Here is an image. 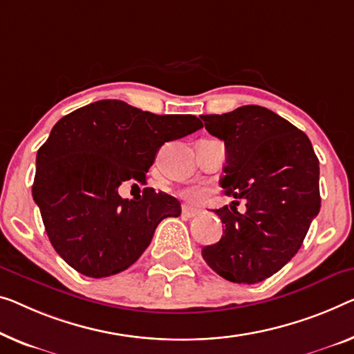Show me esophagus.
<instances>
[{
	"instance_id": "1",
	"label": "esophagus",
	"mask_w": 354,
	"mask_h": 354,
	"mask_svg": "<svg viewBox=\"0 0 354 354\" xmlns=\"http://www.w3.org/2000/svg\"><path fill=\"white\" fill-rule=\"evenodd\" d=\"M198 214V209L195 208H191V207H183V216L184 218L191 219V218H195V216Z\"/></svg>"
}]
</instances>
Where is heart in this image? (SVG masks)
Segmentation results:
<instances>
[{
    "label": "heart",
    "instance_id": "1",
    "mask_svg": "<svg viewBox=\"0 0 354 354\" xmlns=\"http://www.w3.org/2000/svg\"><path fill=\"white\" fill-rule=\"evenodd\" d=\"M181 195L187 200V202H191V203H202L203 200L207 198L208 189L203 187V186H191V187L184 189V191L181 192Z\"/></svg>",
    "mask_w": 354,
    "mask_h": 354
}]
</instances>
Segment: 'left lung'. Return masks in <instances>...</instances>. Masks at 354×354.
Listing matches in <instances>:
<instances>
[{"instance_id": "left-lung-1", "label": "left lung", "mask_w": 354, "mask_h": 354, "mask_svg": "<svg viewBox=\"0 0 354 354\" xmlns=\"http://www.w3.org/2000/svg\"><path fill=\"white\" fill-rule=\"evenodd\" d=\"M202 119L225 145L221 186L246 202L245 213L239 202L214 211L225 229L202 256L232 283L263 281L292 259L319 213L318 157L302 130L267 108L246 104Z\"/></svg>"}]
</instances>
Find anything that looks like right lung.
<instances>
[{
    "label": "right lung",
    "mask_w": 354,
    "mask_h": 354,
    "mask_svg": "<svg viewBox=\"0 0 354 354\" xmlns=\"http://www.w3.org/2000/svg\"><path fill=\"white\" fill-rule=\"evenodd\" d=\"M202 127L191 114L157 115L120 100H100L62 118L39 147L31 189L62 259L91 278L138 261L160 221L178 218L181 205L151 187L143 198H122L119 186L146 184L159 147Z\"/></svg>",
    "instance_id": "obj_1"
}]
</instances>
